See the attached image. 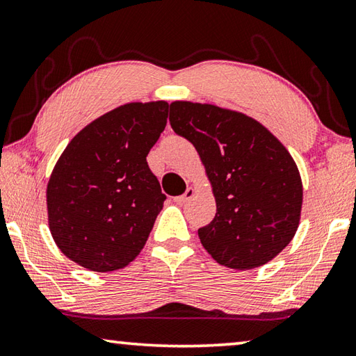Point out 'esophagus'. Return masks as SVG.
Listing matches in <instances>:
<instances>
[{
	"instance_id": "obj_1",
	"label": "esophagus",
	"mask_w": 356,
	"mask_h": 356,
	"mask_svg": "<svg viewBox=\"0 0 356 356\" xmlns=\"http://www.w3.org/2000/svg\"><path fill=\"white\" fill-rule=\"evenodd\" d=\"M193 196H195V190L193 188H186V191L184 193L182 196H177V197H174V200H176L177 204H186V202H190V200L193 199Z\"/></svg>"
}]
</instances>
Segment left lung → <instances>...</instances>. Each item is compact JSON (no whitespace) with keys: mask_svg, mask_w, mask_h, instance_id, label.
<instances>
[{"mask_svg":"<svg viewBox=\"0 0 356 356\" xmlns=\"http://www.w3.org/2000/svg\"><path fill=\"white\" fill-rule=\"evenodd\" d=\"M172 131L199 152L216 197V215L197 230L215 260L254 269L286 248L297 230L302 182L293 157L260 122L211 104L176 101Z\"/></svg>","mask_w":356,"mask_h":356,"instance_id":"obj_1","label":"left lung"}]
</instances>
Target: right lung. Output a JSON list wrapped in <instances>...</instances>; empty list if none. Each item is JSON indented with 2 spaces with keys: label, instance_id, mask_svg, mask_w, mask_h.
<instances>
[{
  "label": "right lung",
  "instance_id": "obj_1",
  "mask_svg": "<svg viewBox=\"0 0 356 356\" xmlns=\"http://www.w3.org/2000/svg\"><path fill=\"white\" fill-rule=\"evenodd\" d=\"M168 102H131L76 135L51 174L49 230L70 260L96 273L127 266L145 248L166 196L146 157Z\"/></svg>",
  "mask_w": 356,
  "mask_h": 356
}]
</instances>
